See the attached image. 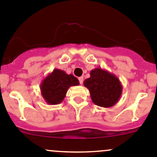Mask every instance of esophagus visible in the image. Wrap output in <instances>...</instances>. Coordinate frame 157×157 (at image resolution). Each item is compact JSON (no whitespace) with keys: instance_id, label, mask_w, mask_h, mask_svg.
Wrapping results in <instances>:
<instances>
[{"instance_id":"obj_1","label":"esophagus","mask_w":157,"mask_h":157,"mask_svg":"<svg viewBox=\"0 0 157 157\" xmlns=\"http://www.w3.org/2000/svg\"><path fill=\"white\" fill-rule=\"evenodd\" d=\"M78 80H79V83H80L81 85H82V83H83V81H84L83 77H79Z\"/></svg>"}]
</instances>
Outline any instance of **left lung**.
Masks as SVG:
<instances>
[{"label":"left lung","instance_id":"left-lung-1","mask_svg":"<svg viewBox=\"0 0 157 157\" xmlns=\"http://www.w3.org/2000/svg\"><path fill=\"white\" fill-rule=\"evenodd\" d=\"M83 84L89 90L93 103L98 106L111 108L121 96L123 87L119 78L101 68L92 69L90 78L85 79Z\"/></svg>","mask_w":157,"mask_h":157}]
</instances>
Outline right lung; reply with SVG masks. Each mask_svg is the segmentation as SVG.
<instances>
[{
    "mask_svg": "<svg viewBox=\"0 0 157 157\" xmlns=\"http://www.w3.org/2000/svg\"><path fill=\"white\" fill-rule=\"evenodd\" d=\"M78 85V78L73 75H68L65 71L55 69L43 79L40 88L45 101L52 105L61 103L68 89Z\"/></svg>",
    "mask_w": 157,
    "mask_h": 157,
    "instance_id": "right-lung-1",
    "label": "right lung"
}]
</instances>
